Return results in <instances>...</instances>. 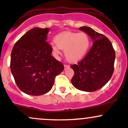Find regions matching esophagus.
<instances>
[{
  "label": "esophagus",
  "instance_id": "esophagus-1",
  "mask_svg": "<svg viewBox=\"0 0 128 128\" xmlns=\"http://www.w3.org/2000/svg\"><path fill=\"white\" fill-rule=\"evenodd\" d=\"M69 67V65H68V64H64V69H66V68H68Z\"/></svg>",
  "mask_w": 128,
  "mask_h": 128
}]
</instances>
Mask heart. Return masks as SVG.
<instances>
[{"label":"heart","mask_w":128,"mask_h":128,"mask_svg":"<svg viewBox=\"0 0 128 128\" xmlns=\"http://www.w3.org/2000/svg\"><path fill=\"white\" fill-rule=\"evenodd\" d=\"M55 43L50 45L54 56L57 57L64 49L66 59L70 62H76L85 56L90 46V38L84 32L66 31L54 38Z\"/></svg>","instance_id":"heart-1"}]
</instances>
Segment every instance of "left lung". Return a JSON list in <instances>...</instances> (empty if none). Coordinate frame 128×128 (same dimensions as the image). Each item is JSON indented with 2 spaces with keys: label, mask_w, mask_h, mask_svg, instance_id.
Wrapping results in <instances>:
<instances>
[{
  "label": "left lung",
  "mask_w": 128,
  "mask_h": 128,
  "mask_svg": "<svg viewBox=\"0 0 128 128\" xmlns=\"http://www.w3.org/2000/svg\"><path fill=\"white\" fill-rule=\"evenodd\" d=\"M93 40V46L85 57L71 68L74 74L72 83L76 89L87 92L98 90L109 82L114 72L115 51L107 37L92 28H79Z\"/></svg>",
  "instance_id": "8db88e82"
}]
</instances>
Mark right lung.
I'll return each mask as SVG.
<instances>
[{"mask_svg": "<svg viewBox=\"0 0 128 128\" xmlns=\"http://www.w3.org/2000/svg\"><path fill=\"white\" fill-rule=\"evenodd\" d=\"M49 28L35 27L16 43L11 53L10 70L17 86L25 94L42 95L48 92L55 78L64 70L52 56L46 42Z\"/></svg>", "mask_w": 128, "mask_h": 128, "instance_id": "right-lung-1", "label": "right lung"}]
</instances>
